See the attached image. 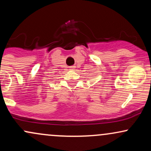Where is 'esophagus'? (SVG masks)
<instances>
[{"mask_svg": "<svg viewBox=\"0 0 151 151\" xmlns=\"http://www.w3.org/2000/svg\"><path fill=\"white\" fill-rule=\"evenodd\" d=\"M74 69V66H71V67H70V70H73Z\"/></svg>", "mask_w": 151, "mask_h": 151, "instance_id": "34e87169", "label": "esophagus"}]
</instances>
